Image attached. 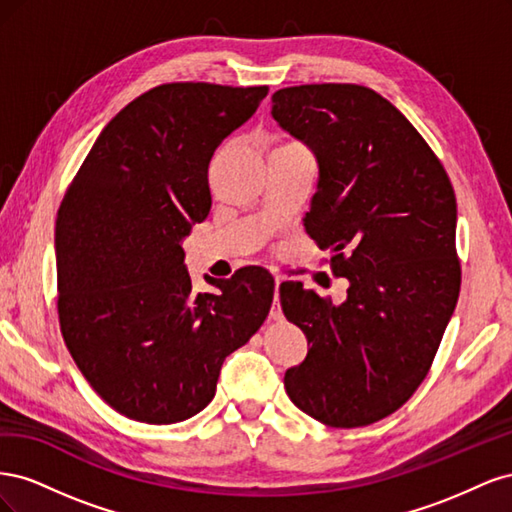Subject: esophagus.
I'll use <instances>...</instances> for the list:
<instances>
[{
	"mask_svg": "<svg viewBox=\"0 0 512 512\" xmlns=\"http://www.w3.org/2000/svg\"><path fill=\"white\" fill-rule=\"evenodd\" d=\"M282 284H284V282L280 280V277H277V280H275V301H273L271 314H269L271 320H282V318H284L282 307H280V288H282Z\"/></svg>",
	"mask_w": 512,
	"mask_h": 512,
	"instance_id": "34e87169",
	"label": "esophagus"
}]
</instances>
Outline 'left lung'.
Masks as SVG:
<instances>
[{"label":"left lung","mask_w":512,"mask_h":512,"mask_svg":"<svg viewBox=\"0 0 512 512\" xmlns=\"http://www.w3.org/2000/svg\"><path fill=\"white\" fill-rule=\"evenodd\" d=\"M271 100L273 119L318 164L307 235L348 280L339 305L301 282L280 288L284 314L309 346L286 369V393L324 425H371L425 380L455 312L453 185L423 136L374 89L299 85Z\"/></svg>","instance_id":"obj_1"}]
</instances>
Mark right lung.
<instances>
[{
	"label": "right lung",
	"instance_id": "obj_1",
	"mask_svg": "<svg viewBox=\"0 0 512 512\" xmlns=\"http://www.w3.org/2000/svg\"><path fill=\"white\" fill-rule=\"evenodd\" d=\"M269 87L168 83L106 123L61 200L57 312L74 363L119 414L179 423L215 395L226 356L265 322L260 267L192 292L183 239L211 209L209 162Z\"/></svg>",
	"mask_w": 512,
	"mask_h": 512
}]
</instances>
